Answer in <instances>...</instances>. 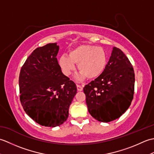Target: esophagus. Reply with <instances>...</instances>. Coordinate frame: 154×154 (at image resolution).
Returning a JSON list of instances; mask_svg holds the SVG:
<instances>
[{
    "label": "esophagus",
    "instance_id": "34e87169",
    "mask_svg": "<svg viewBox=\"0 0 154 154\" xmlns=\"http://www.w3.org/2000/svg\"><path fill=\"white\" fill-rule=\"evenodd\" d=\"M77 89L78 91H83V87H81V85H77Z\"/></svg>",
    "mask_w": 154,
    "mask_h": 154
}]
</instances>
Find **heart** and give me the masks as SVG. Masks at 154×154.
<instances>
[{
	"label": "heart",
	"instance_id": "b5f03b06",
	"mask_svg": "<svg viewBox=\"0 0 154 154\" xmlns=\"http://www.w3.org/2000/svg\"><path fill=\"white\" fill-rule=\"evenodd\" d=\"M108 62V55L103 48L92 45H80L71 50L69 56L62 55L59 59V64L63 73L69 76L75 69L78 64L79 73L76 76L77 81H83L88 77L95 79L103 73Z\"/></svg>",
	"mask_w": 154,
	"mask_h": 154
}]
</instances>
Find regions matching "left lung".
Listing matches in <instances>:
<instances>
[{
	"instance_id": "8db88e82",
	"label": "left lung",
	"mask_w": 154,
	"mask_h": 154,
	"mask_svg": "<svg viewBox=\"0 0 154 154\" xmlns=\"http://www.w3.org/2000/svg\"><path fill=\"white\" fill-rule=\"evenodd\" d=\"M134 83L131 63L120 49L114 47L103 73L83 88L91 115L102 122L119 119L131 104Z\"/></svg>"
}]
</instances>
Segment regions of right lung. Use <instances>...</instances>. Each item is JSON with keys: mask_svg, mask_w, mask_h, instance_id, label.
Returning <instances> with one entry per match:
<instances>
[{"mask_svg": "<svg viewBox=\"0 0 154 154\" xmlns=\"http://www.w3.org/2000/svg\"><path fill=\"white\" fill-rule=\"evenodd\" d=\"M60 46L48 44L35 49L21 68L20 99L24 111L42 126L55 127L67 120L77 93L73 81L62 73L57 55Z\"/></svg>", "mask_w": 154, "mask_h": 154, "instance_id": "obj_1", "label": "right lung"}]
</instances>
